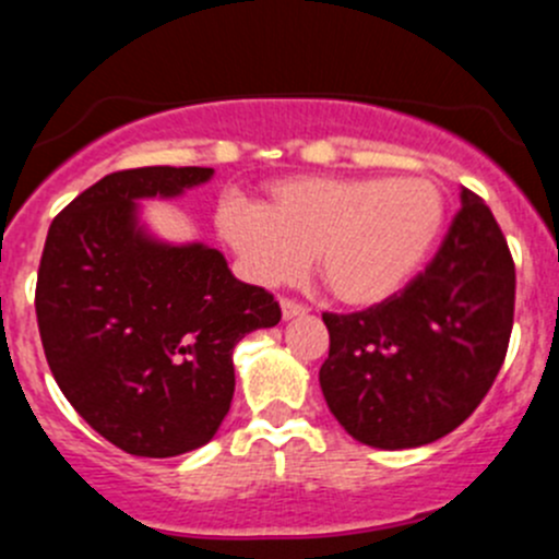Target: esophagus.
Segmentation results:
<instances>
[{
    "instance_id": "obj_1",
    "label": "esophagus",
    "mask_w": 559,
    "mask_h": 559,
    "mask_svg": "<svg viewBox=\"0 0 559 559\" xmlns=\"http://www.w3.org/2000/svg\"><path fill=\"white\" fill-rule=\"evenodd\" d=\"M280 304H282V318H285V320L298 318V314H304L309 309V307H304V304L293 301V298H282Z\"/></svg>"
}]
</instances>
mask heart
<instances>
[{
	"instance_id": "b5f03b06",
	"label": "heart",
	"mask_w": 559,
	"mask_h": 559,
	"mask_svg": "<svg viewBox=\"0 0 559 559\" xmlns=\"http://www.w3.org/2000/svg\"><path fill=\"white\" fill-rule=\"evenodd\" d=\"M443 212V195L427 179L293 176L269 187L263 206L225 201L217 228L250 280L293 282L314 252L325 287L367 307L411 280L438 239Z\"/></svg>"
}]
</instances>
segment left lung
Here are the masks:
<instances>
[{"label": "left lung", "mask_w": 559, "mask_h": 559, "mask_svg": "<svg viewBox=\"0 0 559 559\" xmlns=\"http://www.w3.org/2000/svg\"><path fill=\"white\" fill-rule=\"evenodd\" d=\"M516 266L484 198L462 209L424 272L385 301L323 312L320 389L358 443H435L473 416L500 372L513 329Z\"/></svg>", "instance_id": "8db88e82"}]
</instances>
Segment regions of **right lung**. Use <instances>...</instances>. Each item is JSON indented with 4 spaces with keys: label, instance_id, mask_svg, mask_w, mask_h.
Listing matches in <instances>:
<instances>
[{
    "label": "right lung",
    "instance_id": "right-lung-1",
    "mask_svg": "<svg viewBox=\"0 0 559 559\" xmlns=\"http://www.w3.org/2000/svg\"><path fill=\"white\" fill-rule=\"evenodd\" d=\"M212 168L116 170L53 217L37 269L43 350L70 405L132 456L209 443L234 400V347L282 309L217 250L135 230L138 198L176 195Z\"/></svg>",
    "mask_w": 559,
    "mask_h": 559
}]
</instances>
